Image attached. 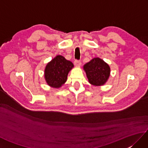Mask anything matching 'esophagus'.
I'll list each match as a JSON object with an SVG mask.
<instances>
[{
    "label": "esophagus",
    "instance_id": "obj_1",
    "mask_svg": "<svg viewBox=\"0 0 148 148\" xmlns=\"http://www.w3.org/2000/svg\"><path fill=\"white\" fill-rule=\"evenodd\" d=\"M81 65V63L80 61H79V60L74 61V65L76 66V67H80Z\"/></svg>",
    "mask_w": 148,
    "mask_h": 148
}]
</instances>
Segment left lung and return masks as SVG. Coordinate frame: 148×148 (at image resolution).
<instances>
[{
	"label": "left lung",
	"instance_id": "left-lung-1",
	"mask_svg": "<svg viewBox=\"0 0 148 148\" xmlns=\"http://www.w3.org/2000/svg\"><path fill=\"white\" fill-rule=\"evenodd\" d=\"M83 69L86 72L88 82L97 86L105 84L111 73L109 65L99 57L94 58L84 64Z\"/></svg>",
	"mask_w": 148,
	"mask_h": 148
}]
</instances>
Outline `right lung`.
<instances>
[{
    "label": "right lung",
    "mask_w": 148,
    "mask_h": 148,
    "mask_svg": "<svg viewBox=\"0 0 148 148\" xmlns=\"http://www.w3.org/2000/svg\"><path fill=\"white\" fill-rule=\"evenodd\" d=\"M73 67V64L64 56H56L45 67V79L46 83L50 87L59 88L67 81L69 72Z\"/></svg>",
    "instance_id": "1"
}]
</instances>
